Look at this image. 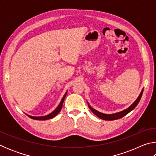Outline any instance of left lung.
I'll use <instances>...</instances> for the list:
<instances>
[{"mask_svg": "<svg viewBox=\"0 0 156 156\" xmlns=\"http://www.w3.org/2000/svg\"><path fill=\"white\" fill-rule=\"evenodd\" d=\"M142 93H143V89H142V90L141 91V93L140 94L139 96L138 97V98L136 100V101L133 102V104H132L130 107H129L127 109H126L125 110L122 111V112H118V113H112V114H106V113H102L101 112H98L97 110L94 109V108H92L89 104L88 103V106L89 107V109L91 110V112H93L95 115L98 117L100 118V119L102 120H117V119H119V118H121L124 117V116L126 115L127 113H129V112H131V111L133 110L134 108H135L137 105H138V102H140V100L141 99V97L142 96Z\"/></svg>", "mask_w": 156, "mask_h": 156, "instance_id": "1", "label": "left lung"}]
</instances>
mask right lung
<instances>
[{
  "instance_id": "right-lung-1",
  "label": "right lung",
  "mask_w": 156,
  "mask_h": 156,
  "mask_svg": "<svg viewBox=\"0 0 156 156\" xmlns=\"http://www.w3.org/2000/svg\"><path fill=\"white\" fill-rule=\"evenodd\" d=\"M67 91L65 94L64 96H63V98H62L61 101H60V104L58 105V106L56 107V109L54 111H53V112L51 113H49V114L47 115H44V116H38V117H36V116H31V115H27V114H26V115L29 116V117L31 118V119L36 120H46L51 119V118L55 117V116H56L58 113L60 112V110H61L62 107V104H63V102H64V100H65V98L66 97V95H67Z\"/></svg>"
}]
</instances>
